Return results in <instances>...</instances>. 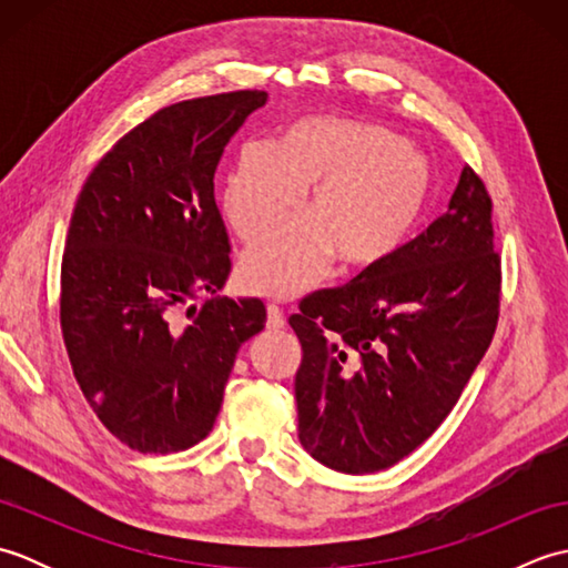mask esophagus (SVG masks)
<instances>
[{"instance_id":"34e87169","label":"esophagus","mask_w":568,"mask_h":568,"mask_svg":"<svg viewBox=\"0 0 568 568\" xmlns=\"http://www.w3.org/2000/svg\"><path fill=\"white\" fill-rule=\"evenodd\" d=\"M265 312H268V320H265V327L268 329H283L285 327V315L283 310L277 305H268L265 307Z\"/></svg>"}]
</instances>
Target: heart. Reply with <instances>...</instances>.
Returning <instances> with one entry per match:
<instances>
[{"instance_id":"1","label":"heart","mask_w":568,"mask_h":568,"mask_svg":"<svg viewBox=\"0 0 568 568\" xmlns=\"http://www.w3.org/2000/svg\"><path fill=\"white\" fill-rule=\"evenodd\" d=\"M310 187L307 214L277 226L244 253L246 291L287 300L322 281L336 253L346 265L381 263L415 232L432 197V165L388 129L336 116H307L271 146L248 141L220 183L229 226L256 241Z\"/></svg>"}]
</instances>
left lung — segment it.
<instances>
[{"instance_id": "1", "label": "left lung", "mask_w": 568, "mask_h": 568, "mask_svg": "<svg viewBox=\"0 0 568 568\" xmlns=\"http://www.w3.org/2000/svg\"><path fill=\"white\" fill-rule=\"evenodd\" d=\"M493 202L466 165L449 210L354 281L300 303L297 432L342 474L390 468L452 413L496 334Z\"/></svg>"}]
</instances>
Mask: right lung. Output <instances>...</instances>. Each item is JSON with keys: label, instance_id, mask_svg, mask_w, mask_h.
<instances>
[{"label": "right lung", "instance_id": "right-lung-1", "mask_svg": "<svg viewBox=\"0 0 568 568\" xmlns=\"http://www.w3.org/2000/svg\"><path fill=\"white\" fill-rule=\"evenodd\" d=\"M268 100L239 90L149 116L92 168L60 265V329L94 415L129 449L207 437L239 346L265 327L256 297H220L232 261L214 202L224 146ZM212 294L197 308L194 300Z\"/></svg>", "mask_w": 568, "mask_h": 568}]
</instances>
